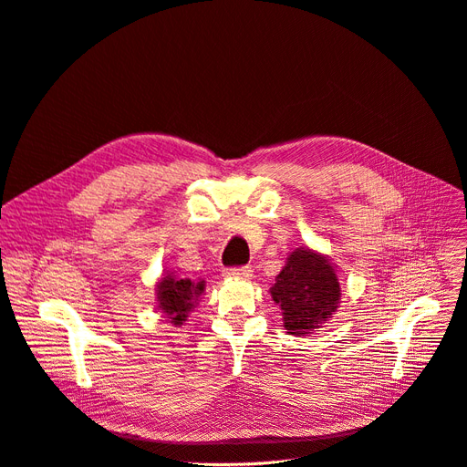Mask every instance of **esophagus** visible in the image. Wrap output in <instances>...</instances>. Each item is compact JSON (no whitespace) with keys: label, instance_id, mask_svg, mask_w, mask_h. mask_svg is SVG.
<instances>
[{"label":"esophagus","instance_id":"obj_1","mask_svg":"<svg viewBox=\"0 0 467 467\" xmlns=\"http://www.w3.org/2000/svg\"><path fill=\"white\" fill-rule=\"evenodd\" d=\"M224 277H228V279H251L253 269L249 265L228 267V269H224Z\"/></svg>","mask_w":467,"mask_h":467}]
</instances>
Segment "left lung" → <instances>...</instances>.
<instances>
[{"label":"left lung","mask_w":467,"mask_h":467,"mask_svg":"<svg viewBox=\"0 0 467 467\" xmlns=\"http://www.w3.org/2000/svg\"><path fill=\"white\" fill-rule=\"evenodd\" d=\"M336 267L326 254L309 246H299L288 254L275 285L269 288L288 336L306 337L320 332L322 324L336 315L341 304Z\"/></svg>","instance_id":"obj_1"}]
</instances>
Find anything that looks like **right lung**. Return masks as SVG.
<instances>
[{"instance_id":"1","label":"right lung","mask_w":467,"mask_h":467,"mask_svg":"<svg viewBox=\"0 0 467 467\" xmlns=\"http://www.w3.org/2000/svg\"><path fill=\"white\" fill-rule=\"evenodd\" d=\"M205 292V281L182 279L175 273H163L156 283V307L166 315L171 324L182 326L188 315L198 306L202 294Z\"/></svg>"}]
</instances>
